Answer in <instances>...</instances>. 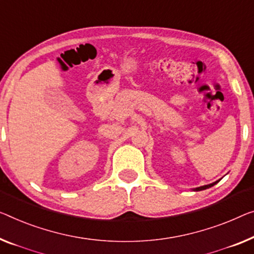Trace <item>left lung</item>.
<instances>
[{
  "label": "left lung",
  "instance_id": "8db88e82",
  "mask_svg": "<svg viewBox=\"0 0 254 254\" xmlns=\"http://www.w3.org/2000/svg\"><path fill=\"white\" fill-rule=\"evenodd\" d=\"M219 181V180H218ZM218 181H215V183H213V184H210V185H205V186H202V187H198V188H195V190L196 191H198V190H203V189H206V188H210V187H212V186H214L215 184L218 183Z\"/></svg>",
  "mask_w": 254,
  "mask_h": 254
}]
</instances>
